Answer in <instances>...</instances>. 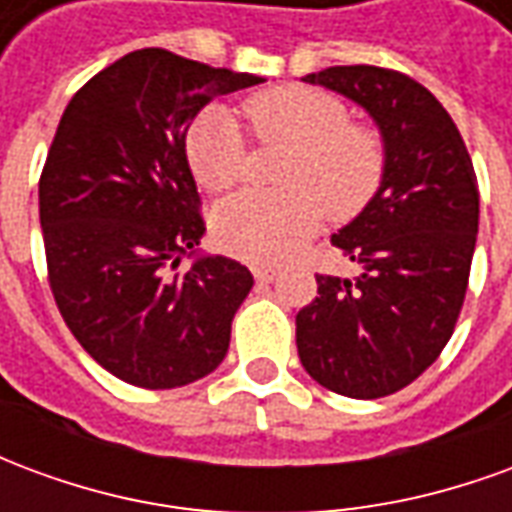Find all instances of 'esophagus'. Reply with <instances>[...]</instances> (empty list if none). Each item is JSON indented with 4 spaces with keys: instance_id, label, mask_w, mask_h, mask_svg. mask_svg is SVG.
Here are the masks:
<instances>
[{
    "instance_id": "34e87169",
    "label": "esophagus",
    "mask_w": 512,
    "mask_h": 512,
    "mask_svg": "<svg viewBox=\"0 0 512 512\" xmlns=\"http://www.w3.org/2000/svg\"><path fill=\"white\" fill-rule=\"evenodd\" d=\"M255 277L260 282H274L279 277V268L277 266H255Z\"/></svg>"
}]
</instances>
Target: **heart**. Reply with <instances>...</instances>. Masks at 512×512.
I'll return each mask as SVG.
<instances>
[{"label": "heart", "instance_id": "b5f03b06", "mask_svg": "<svg viewBox=\"0 0 512 512\" xmlns=\"http://www.w3.org/2000/svg\"><path fill=\"white\" fill-rule=\"evenodd\" d=\"M249 131L260 142H285L293 153L282 169V191H244L219 205L216 235L233 255L252 263L285 260L310 238L329 211L348 222L367 208L384 180L386 145L373 126L354 123L348 106L312 87H277L244 104ZM186 156L202 189L238 186L249 164L244 126L227 106L194 120Z\"/></svg>", "mask_w": 512, "mask_h": 512}]
</instances>
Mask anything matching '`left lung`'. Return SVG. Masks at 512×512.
Wrapping results in <instances>:
<instances>
[{
	"mask_svg": "<svg viewBox=\"0 0 512 512\" xmlns=\"http://www.w3.org/2000/svg\"><path fill=\"white\" fill-rule=\"evenodd\" d=\"M304 82L365 106L386 169L365 211L332 235L362 274H315L318 296L296 315L299 359L337 395L386 397L422 376L455 332L477 244V175L447 109L406 73L337 65Z\"/></svg>",
	"mask_w": 512,
	"mask_h": 512,
	"instance_id": "8db88e82",
	"label": "left lung"
}]
</instances>
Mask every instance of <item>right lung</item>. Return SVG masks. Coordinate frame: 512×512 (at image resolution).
<instances>
[{
  "mask_svg": "<svg viewBox=\"0 0 512 512\" xmlns=\"http://www.w3.org/2000/svg\"><path fill=\"white\" fill-rule=\"evenodd\" d=\"M266 82L167 49L131 51L62 112L40 172L49 285L98 365L142 389H175L222 365L255 279L230 257L178 271L205 233L186 161L191 117Z\"/></svg>",
  "mask_w": 512,
  "mask_h": 512,
  "instance_id": "right-lung-1",
  "label": "right lung"
}]
</instances>
